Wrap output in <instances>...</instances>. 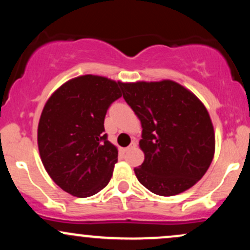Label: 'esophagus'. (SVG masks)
I'll return each instance as SVG.
<instances>
[{
	"label": "esophagus",
	"instance_id": "obj_1",
	"mask_svg": "<svg viewBox=\"0 0 250 250\" xmlns=\"http://www.w3.org/2000/svg\"><path fill=\"white\" fill-rule=\"evenodd\" d=\"M135 147H136V142H131L130 145H129L127 148L123 149V150H125V151H129V150H130V149H133V148H135Z\"/></svg>",
	"mask_w": 250,
	"mask_h": 250
}]
</instances>
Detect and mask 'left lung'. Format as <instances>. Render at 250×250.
Wrapping results in <instances>:
<instances>
[{"instance_id":"1","label":"left lung","mask_w":250,"mask_h":250,"mask_svg":"<svg viewBox=\"0 0 250 250\" xmlns=\"http://www.w3.org/2000/svg\"><path fill=\"white\" fill-rule=\"evenodd\" d=\"M123 99L141 121L145 161L135 175L148 190L173 196L191 188L214 159L215 133L199 97L171 80L121 82Z\"/></svg>"}]
</instances>
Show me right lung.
I'll list each match as a JSON object with an SVG mask.
<instances>
[{
    "instance_id": "add662e5",
    "label": "right lung",
    "mask_w": 250,
    "mask_h": 250,
    "mask_svg": "<svg viewBox=\"0 0 250 250\" xmlns=\"http://www.w3.org/2000/svg\"><path fill=\"white\" fill-rule=\"evenodd\" d=\"M121 82L99 75L74 77L51 94L37 127L44 169L62 190L77 197L95 195L108 185L117 148L107 140L104 117L122 96Z\"/></svg>"
}]
</instances>
